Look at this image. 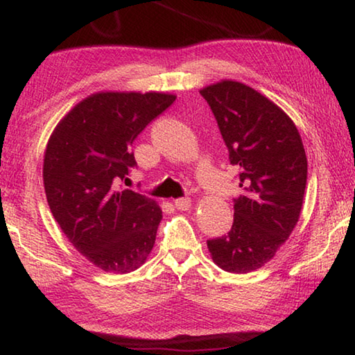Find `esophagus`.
I'll return each mask as SVG.
<instances>
[{"label": "esophagus", "instance_id": "34e87169", "mask_svg": "<svg viewBox=\"0 0 355 355\" xmlns=\"http://www.w3.org/2000/svg\"><path fill=\"white\" fill-rule=\"evenodd\" d=\"M173 205H175L177 209H180V211H186V209L191 208V199L189 197H182V199H177L173 200Z\"/></svg>", "mask_w": 355, "mask_h": 355}]
</instances>
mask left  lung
Segmentation results:
<instances>
[{
    "instance_id": "8db88e82",
    "label": "left lung",
    "mask_w": 355,
    "mask_h": 355,
    "mask_svg": "<svg viewBox=\"0 0 355 355\" xmlns=\"http://www.w3.org/2000/svg\"><path fill=\"white\" fill-rule=\"evenodd\" d=\"M200 95L218 120L244 191L235 199L230 232L208 239V250L220 269L245 274L271 260L296 227L307 156L293 120L255 89L222 80Z\"/></svg>"
}]
</instances>
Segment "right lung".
I'll list each match as a JSON object with an SVG mask.
<instances>
[{
  "instance_id": "right-lung-1",
  "label": "right lung",
  "mask_w": 355,
  "mask_h": 355,
  "mask_svg": "<svg viewBox=\"0 0 355 355\" xmlns=\"http://www.w3.org/2000/svg\"><path fill=\"white\" fill-rule=\"evenodd\" d=\"M175 95L97 92L65 114L46 144L44 186L53 218L73 248L105 272L146 263L163 211L153 199L119 189L136 166L131 146Z\"/></svg>"
}]
</instances>
